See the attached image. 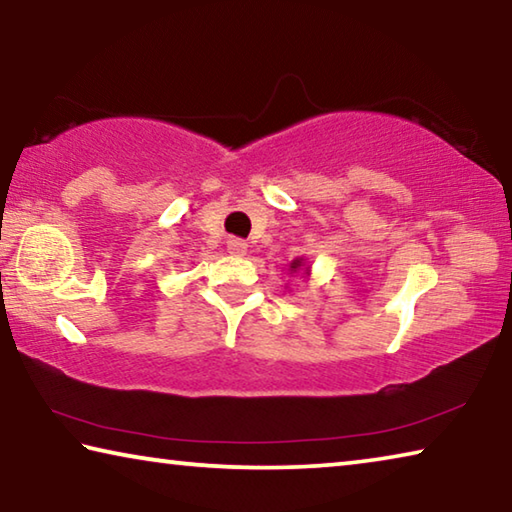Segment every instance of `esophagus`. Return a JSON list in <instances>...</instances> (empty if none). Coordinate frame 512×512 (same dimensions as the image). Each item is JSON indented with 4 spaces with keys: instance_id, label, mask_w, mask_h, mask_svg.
Listing matches in <instances>:
<instances>
[{
    "instance_id": "obj_1",
    "label": "esophagus",
    "mask_w": 512,
    "mask_h": 512,
    "mask_svg": "<svg viewBox=\"0 0 512 512\" xmlns=\"http://www.w3.org/2000/svg\"><path fill=\"white\" fill-rule=\"evenodd\" d=\"M225 246H228V253L232 255H244L246 253V241H241L237 237H230L228 241H225Z\"/></svg>"
}]
</instances>
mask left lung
Here are the masks:
<instances>
[{"mask_svg": "<svg viewBox=\"0 0 512 512\" xmlns=\"http://www.w3.org/2000/svg\"><path fill=\"white\" fill-rule=\"evenodd\" d=\"M300 266H302V259H296V262H291V271H296Z\"/></svg>", "mask_w": 512, "mask_h": 512, "instance_id": "1", "label": "left lung"}]
</instances>
